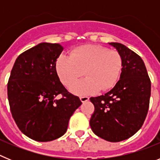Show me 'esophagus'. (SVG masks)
Wrapping results in <instances>:
<instances>
[{"label": "esophagus", "instance_id": "esophagus-1", "mask_svg": "<svg viewBox=\"0 0 160 160\" xmlns=\"http://www.w3.org/2000/svg\"><path fill=\"white\" fill-rule=\"evenodd\" d=\"M88 100H89V97H87V96H82V97H80V101H81L82 102H87Z\"/></svg>", "mask_w": 160, "mask_h": 160}]
</instances>
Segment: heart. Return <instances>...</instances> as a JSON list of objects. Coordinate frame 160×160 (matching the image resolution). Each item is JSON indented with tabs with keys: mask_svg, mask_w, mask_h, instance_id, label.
Returning <instances> with one entry per match:
<instances>
[{
	"mask_svg": "<svg viewBox=\"0 0 160 160\" xmlns=\"http://www.w3.org/2000/svg\"><path fill=\"white\" fill-rule=\"evenodd\" d=\"M122 69V59L114 50H107L101 46L87 45L73 49L70 56L62 54L56 62V71L66 87L83 73L86 78L75 82L70 92L76 95L94 94L101 89L112 88Z\"/></svg>",
	"mask_w": 160,
	"mask_h": 160,
	"instance_id": "b5f03b06",
	"label": "heart"
}]
</instances>
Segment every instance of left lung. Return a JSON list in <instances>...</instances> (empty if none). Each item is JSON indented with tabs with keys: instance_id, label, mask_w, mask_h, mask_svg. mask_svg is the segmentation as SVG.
I'll return each instance as SVG.
<instances>
[{
	"instance_id": "left-lung-1",
	"label": "left lung",
	"mask_w": 160,
	"mask_h": 160,
	"mask_svg": "<svg viewBox=\"0 0 160 160\" xmlns=\"http://www.w3.org/2000/svg\"><path fill=\"white\" fill-rule=\"evenodd\" d=\"M108 45L121 57V74L112 90L90 98L94 111L90 125L97 136L109 142H120L135 135L143 124L149 108L151 81L137 53L121 43Z\"/></svg>"
}]
</instances>
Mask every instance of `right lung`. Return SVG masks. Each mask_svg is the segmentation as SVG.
Instances as JSON below:
<instances>
[{
  "label": "right lung",
  "mask_w": 160,
  "mask_h": 160,
  "mask_svg": "<svg viewBox=\"0 0 160 160\" xmlns=\"http://www.w3.org/2000/svg\"><path fill=\"white\" fill-rule=\"evenodd\" d=\"M62 45L42 42L20 54L8 82L12 118L24 135L38 142L62 136L69 120L81 106L79 98L60 82L56 62Z\"/></svg>",
  "instance_id": "1"
}]
</instances>
